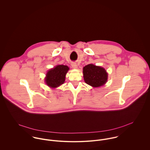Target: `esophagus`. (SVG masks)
<instances>
[{
	"instance_id": "esophagus-1",
	"label": "esophagus",
	"mask_w": 150,
	"mask_h": 150,
	"mask_svg": "<svg viewBox=\"0 0 150 150\" xmlns=\"http://www.w3.org/2000/svg\"><path fill=\"white\" fill-rule=\"evenodd\" d=\"M71 66L74 69H77V64L76 62H72L71 63Z\"/></svg>"
}]
</instances>
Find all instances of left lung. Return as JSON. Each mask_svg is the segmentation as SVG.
<instances>
[{"label": "left lung", "instance_id": "left-lung-1", "mask_svg": "<svg viewBox=\"0 0 150 150\" xmlns=\"http://www.w3.org/2000/svg\"><path fill=\"white\" fill-rule=\"evenodd\" d=\"M83 72L85 82L93 87L104 86L107 81L108 74L102 67L93 64H87L83 67Z\"/></svg>", "mask_w": 150, "mask_h": 150}]
</instances>
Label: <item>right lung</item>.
<instances>
[{"label":"right lung","instance_id":"1","mask_svg":"<svg viewBox=\"0 0 150 150\" xmlns=\"http://www.w3.org/2000/svg\"><path fill=\"white\" fill-rule=\"evenodd\" d=\"M69 67L64 64L57 65L52 69L49 70L45 77V84L52 88H57L63 84L65 81L66 74Z\"/></svg>","mask_w":150,"mask_h":150}]
</instances>
